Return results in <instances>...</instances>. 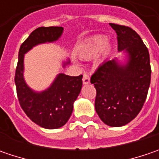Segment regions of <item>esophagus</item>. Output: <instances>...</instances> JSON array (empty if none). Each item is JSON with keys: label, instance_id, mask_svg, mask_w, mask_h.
Instances as JSON below:
<instances>
[{"label": "esophagus", "instance_id": "1", "mask_svg": "<svg viewBox=\"0 0 159 159\" xmlns=\"http://www.w3.org/2000/svg\"><path fill=\"white\" fill-rule=\"evenodd\" d=\"M82 81L83 84H89L90 83V78L88 74H86V73H84L83 74V79H82Z\"/></svg>", "mask_w": 159, "mask_h": 159}]
</instances>
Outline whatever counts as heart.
<instances>
[{
	"label": "heart",
	"mask_w": 159,
	"mask_h": 159,
	"mask_svg": "<svg viewBox=\"0 0 159 159\" xmlns=\"http://www.w3.org/2000/svg\"><path fill=\"white\" fill-rule=\"evenodd\" d=\"M106 42L107 38L104 35H95L91 37L80 50V57L85 59L94 57L102 49L99 57V61L102 62L108 57L111 52V47L109 44H106Z\"/></svg>",
	"instance_id": "obj_1"
}]
</instances>
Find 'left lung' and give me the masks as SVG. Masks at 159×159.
I'll list each match as a JSON object with an SVG mask.
<instances>
[{"instance_id":"1","label":"left lung","mask_w":159,"mask_h":159,"mask_svg":"<svg viewBox=\"0 0 159 159\" xmlns=\"http://www.w3.org/2000/svg\"><path fill=\"white\" fill-rule=\"evenodd\" d=\"M118 35V49L125 62L108 60L91 77L96 89L95 107L106 125L119 127L134 119L142 110L150 84V54L141 37L127 26L110 24Z\"/></svg>"}]
</instances>
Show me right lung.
Returning a JSON list of instances; mask_svg holds the SVG:
<instances>
[{
	"label": "right lung",
	"instance_id": "1",
	"mask_svg": "<svg viewBox=\"0 0 159 159\" xmlns=\"http://www.w3.org/2000/svg\"><path fill=\"white\" fill-rule=\"evenodd\" d=\"M63 32L64 28L60 26L39 27L34 30L22 43L16 69L15 83L20 106L32 121L47 129L62 127L69 120L73 103L82 88L83 76L72 77L59 73L48 89L40 92L34 91L24 78V58L34 47L57 41ZM69 64V60L64 61L63 68Z\"/></svg>",
	"mask_w": 159,
	"mask_h": 159
}]
</instances>
